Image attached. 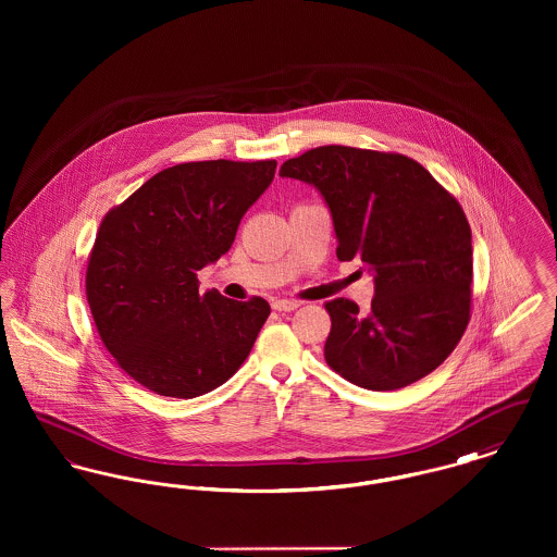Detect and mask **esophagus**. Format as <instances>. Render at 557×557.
<instances>
[{
	"instance_id": "obj_1",
	"label": "esophagus",
	"mask_w": 557,
	"mask_h": 557,
	"mask_svg": "<svg viewBox=\"0 0 557 557\" xmlns=\"http://www.w3.org/2000/svg\"><path fill=\"white\" fill-rule=\"evenodd\" d=\"M271 307H273L275 311H280V313H290V311L300 307V302H298V300H273Z\"/></svg>"
}]
</instances>
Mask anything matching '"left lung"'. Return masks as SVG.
I'll return each mask as SVG.
<instances>
[{
  "label": "left lung",
  "mask_w": 557,
  "mask_h": 557,
  "mask_svg": "<svg viewBox=\"0 0 557 557\" xmlns=\"http://www.w3.org/2000/svg\"><path fill=\"white\" fill-rule=\"evenodd\" d=\"M282 177L315 187L341 261L373 277L368 315L352 300L325 305V361L368 391H397L436 370L461 341L472 300V232L459 202L400 154L321 146L286 160Z\"/></svg>",
  "instance_id": "8db88e82"
}]
</instances>
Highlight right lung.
I'll use <instances>...</instances> for the list:
<instances>
[{"label": "right lung", "mask_w": 557, "mask_h": 557, "mask_svg": "<svg viewBox=\"0 0 557 557\" xmlns=\"http://www.w3.org/2000/svg\"><path fill=\"white\" fill-rule=\"evenodd\" d=\"M275 166V160L175 164L104 216L87 263V302L110 355L148 391L207 395L248 357L269 302L200 294L196 275L232 248Z\"/></svg>", "instance_id": "right-lung-1"}]
</instances>
